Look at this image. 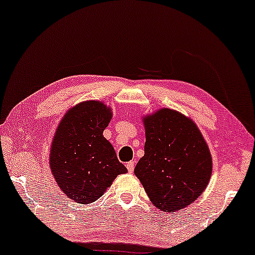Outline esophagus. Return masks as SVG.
I'll use <instances>...</instances> for the list:
<instances>
[{
    "label": "esophagus",
    "instance_id": "34e87169",
    "mask_svg": "<svg viewBox=\"0 0 255 255\" xmlns=\"http://www.w3.org/2000/svg\"><path fill=\"white\" fill-rule=\"evenodd\" d=\"M126 167H127V169H128V172H129V173H132V172H134V168H135L134 161H128V162H127V165H126Z\"/></svg>",
    "mask_w": 255,
    "mask_h": 255
}]
</instances>
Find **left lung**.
I'll list each match as a JSON object with an SVG mask.
<instances>
[{"mask_svg": "<svg viewBox=\"0 0 255 255\" xmlns=\"http://www.w3.org/2000/svg\"><path fill=\"white\" fill-rule=\"evenodd\" d=\"M143 123L146 139L135 175L155 207L181 211L208 185L210 149L196 124L175 110L161 109Z\"/></svg>", "mask_w": 255, "mask_h": 255, "instance_id": "obj_1", "label": "left lung"}]
</instances>
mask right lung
Here are the masks:
<instances>
[{"label": "right lung", "instance_id": "add662e5", "mask_svg": "<svg viewBox=\"0 0 255 255\" xmlns=\"http://www.w3.org/2000/svg\"><path fill=\"white\" fill-rule=\"evenodd\" d=\"M112 112L103 102H82L57 127L50 147V168L68 198L90 204L105 192L127 168L118 160L112 144L103 136Z\"/></svg>", "mask_w": 255, "mask_h": 255}]
</instances>
